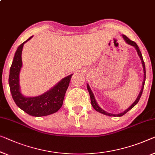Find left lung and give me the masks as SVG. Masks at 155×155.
I'll use <instances>...</instances> for the list:
<instances>
[{"instance_id":"1","label":"left lung","mask_w":155,"mask_h":155,"mask_svg":"<svg viewBox=\"0 0 155 155\" xmlns=\"http://www.w3.org/2000/svg\"><path fill=\"white\" fill-rule=\"evenodd\" d=\"M122 37H123L124 41H126L127 43L129 44V45H130L131 46H133V47H134L136 48V50H137V51L138 53V56L140 57V61H141V63H142V65H143V73H144V79H143V85H142V88L140 90V92L139 94H138V97L136 101L134 102L132 104H131L130 107H129L127 109L124 110V112L120 113V114H109V113H107V111H105V110H104L102 108H101L100 107H99L97 103V101L95 100V98H94V94L92 93V92L91 91V87H90L89 85L87 84V91L89 92V94H90V96H91V104L92 106V107H93L94 109H95L97 111L101 113V114H104V115H108V116H114V117H120L122 116V115H124L125 114H127L129 110H131V108H132L134 107L135 105H137V104L138 102V101H139L140 97L142 95V93H143V87H144V85H145V77H146V74H145V63H144V61H143V56H142V54L141 53H140V51L139 49V47H138V45H137V43L135 42V41H131V40H129V39L127 37L126 35H122Z\"/></svg>"}]
</instances>
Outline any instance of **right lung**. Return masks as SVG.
<instances>
[{"mask_svg":"<svg viewBox=\"0 0 155 155\" xmlns=\"http://www.w3.org/2000/svg\"><path fill=\"white\" fill-rule=\"evenodd\" d=\"M32 38L33 36L18 46L16 51L10 70L9 85L12 96L18 107L35 117L46 116L54 114L61 108L72 74L64 77L54 87L40 96L26 97L21 94L18 84L19 73L22 67L21 53L24 44Z\"/></svg>","mask_w":155,"mask_h":155,"instance_id":"right-lung-1","label":"right lung"}]
</instances>
